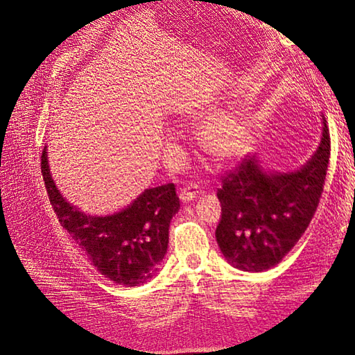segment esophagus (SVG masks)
<instances>
[{"label": "esophagus", "instance_id": "34e87169", "mask_svg": "<svg viewBox=\"0 0 355 355\" xmlns=\"http://www.w3.org/2000/svg\"><path fill=\"white\" fill-rule=\"evenodd\" d=\"M198 194H200L198 187L196 184H189L179 191V198L182 200V202H189L192 200H196Z\"/></svg>", "mask_w": 355, "mask_h": 355}]
</instances>
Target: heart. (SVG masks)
Segmentation results:
<instances>
[{
	"instance_id": "obj_1",
	"label": "heart",
	"mask_w": 355,
	"mask_h": 355,
	"mask_svg": "<svg viewBox=\"0 0 355 355\" xmlns=\"http://www.w3.org/2000/svg\"><path fill=\"white\" fill-rule=\"evenodd\" d=\"M252 130L243 115L235 110H223L204 120L200 144L204 151L220 161L239 158L247 153Z\"/></svg>"
}]
</instances>
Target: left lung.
Masks as SVG:
<instances>
[{
	"mask_svg": "<svg viewBox=\"0 0 355 355\" xmlns=\"http://www.w3.org/2000/svg\"><path fill=\"white\" fill-rule=\"evenodd\" d=\"M321 116V142L299 170L268 171L256 157H249L223 176L216 241L232 266L249 272L270 270L306 231L323 194L330 158L329 127Z\"/></svg>",
	"mask_w": 355,
	"mask_h": 355,
	"instance_id": "8db88e82",
	"label": "left lung"
}]
</instances>
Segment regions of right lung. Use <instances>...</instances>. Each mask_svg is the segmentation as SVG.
<instances>
[{"mask_svg":"<svg viewBox=\"0 0 355 355\" xmlns=\"http://www.w3.org/2000/svg\"><path fill=\"white\" fill-rule=\"evenodd\" d=\"M47 146L41 173L53 210L92 265L116 284H144L158 272L168 245L170 220L180 209L173 184L145 189L130 206L108 216H90L62 197L51 179Z\"/></svg>","mask_w":355,"mask_h":355,"instance_id":"1","label":"right lung"}]
</instances>
